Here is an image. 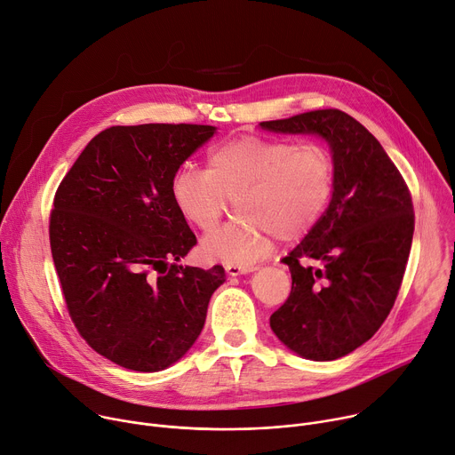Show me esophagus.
I'll return each mask as SVG.
<instances>
[{
    "instance_id": "34e87169",
    "label": "esophagus",
    "mask_w": 455,
    "mask_h": 455,
    "mask_svg": "<svg viewBox=\"0 0 455 455\" xmlns=\"http://www.w3.org/2000/svg\"><path fill=\"white\" fill-rule=\"evenodd\" d=\"M255 271V267H243V266H226V273L229 276H238V275H243V273H251Z\"/></svg>"
}]
</instances>
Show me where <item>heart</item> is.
Wrapping results in <instances>:
<instances>
[{"label": "heart", "mask_w": 455, "mask_h": 455, "mask_svg": "<svg viewBox=\"0 0 455 455\" xmlns=\"http://www.w3.org/2000/svg\"><path fill=\"white\" fill-rule=\"evenodd\" d=\"M333 193V160L315 142L243 134L207 153L205 171L182 167L171 180L180 215L202 233L220 224L229 200L238 220L202 242L207 260L250 267L273 240L306 235L324 215Z\"/></svg>", "instance_id": "heart-1"}]
</instances>
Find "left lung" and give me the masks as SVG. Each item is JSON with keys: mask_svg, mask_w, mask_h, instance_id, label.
<instances>
[{"mask_svg": "<svg viewBox=\"0 0 455 455\" xmlns=\"http://www.w3.org/2000/svg\"><path fill=\"white\" fill-rule=\"evenodd\" d=\"M260 127L321 134L331 148V202L283 259L291 271V293L269 326L300 357H344L373 337L395 304L415 226L410 189L377 138L339 109Z\"/></svg>", "mask_w": 455, "mask_h": 455, "instance_id": "1", "label": "left lung"}]
</instances>
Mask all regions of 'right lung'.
<instances>
[{"label":"right lung","instance_id":"add662e5","mask_svg":"<svg viewBox=\"0 0 455 455\" xmlns=\"http://www.w3.org/2000/svg\"><path fill=\"white\" fill-rule=\"evenodd\" d=\"M213 125H115L96 134L54 195L49 238L68 317L118 366L158 371L200 335L222 266H179L196 243L171 196Z\"/></svg>","mask_w":455,"mask_h":455}]
</instances>
